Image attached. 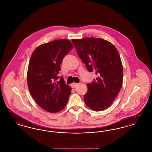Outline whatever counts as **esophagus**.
Returning a JSON list of instances; mask_svg holds the SVG:
<instances>
[{"instance_id": "esophagus-1", "label": "esophagus", "mask_w": 152, "mask_h": 152, "mask_svg": "<svg viewBox=\"0 0 152 152\" xmlns=\"http://www.w3.org/2000/svg\"><path fill=\"white\" fill-rule=\"evenodd\" d=\"M79 85L78 83H73L72 84H71V86L72 88H76L77 86Z\"/></svg>"}]
</instances>
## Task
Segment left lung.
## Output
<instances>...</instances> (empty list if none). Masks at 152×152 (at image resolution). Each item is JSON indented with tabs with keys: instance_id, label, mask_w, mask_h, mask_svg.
Returning <instances> with one entry per match:
<instances>
[{
	"instance_id": "8db88e82",
	"label": "left lung",
	"mask_w": 152,
	"mask_h": 152,
	"mask_svg": "<svg viewBox=\"0 0 152 152\" xmlns=\"http://www.w3.org/2000/svg\"><path fill=\"white\" fill-rule=\"evenodd\" d=\"M72 42L88 71H94L98 76L96 80L87 84L86 104L94 111L108 108L123 84V65L118 52L113 44L100 38L85 37Z\"/></svg>"
}]
</instances>
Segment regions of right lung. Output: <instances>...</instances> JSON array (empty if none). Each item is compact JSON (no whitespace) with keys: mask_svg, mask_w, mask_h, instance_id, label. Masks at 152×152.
<instances>
[{"mask_svg":"<svg viewBox=\"0 0 152 152\" xmlns=\"http://www.w3.org/2000/svg\"><path fill=\"white\" fill-rule=\"evenodd\" d=\"M73 47L66 39L43 44L32 53L27 71L29 92L44 110L56 113L65 108L71 88L65 84L63 77L58 80L60 64Z\"/></svg>","mask_w":152,"mask_h":152,"instance_id":"right-lung-1","label":"right lung"}]
</instances>
